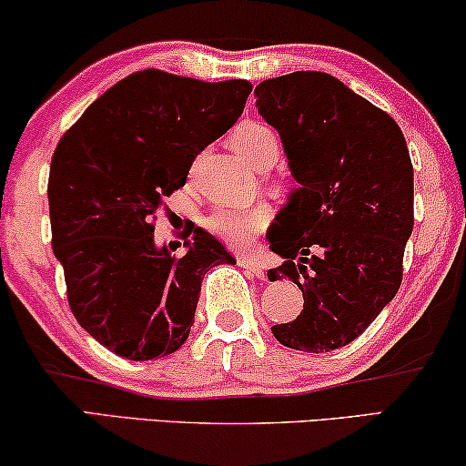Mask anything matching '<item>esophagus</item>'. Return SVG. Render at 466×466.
Here are the masks:
<instances>
[{
  "instance_id": "esophagus-1",
  "label": "esophagus",
  "mask_w": 466,
  "mask_h": 466,
  "mask_svg": "<svg viewBox=\"0 0 466 466\" xmlns=\"http://www.w3.org/2000/svg\"><path fill=\"white\" fill-rule=\"evenodd\" d=\"M238 264H240V268H245V270L251 272L253 277H258V279H264L266 277L264 268L258 264V259H253V258H238Z\"/></svg>"
}]
</instances>
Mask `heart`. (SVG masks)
I'll return each instance as SVG.
<instances>
[{
    "mask_svg": "<svg viewBox=\"0 0 466 466\" xmlns=\"http://www.w3.org/2000/svg\"><path fill=\"white\" fill-rule=\"evenodd\" d=\"M232 147L253 167H270L279 158V137L261 122H242L230 135ZM270 221L266 205L255 202L247 208H215L205 218V228L228 245L247 247L264 232Z\"/></svg>",
    "mask_w": 466,
    "mask_h": 466,
    "instance_id": "heart-1",
    "label": "heart"
}]
</instances>
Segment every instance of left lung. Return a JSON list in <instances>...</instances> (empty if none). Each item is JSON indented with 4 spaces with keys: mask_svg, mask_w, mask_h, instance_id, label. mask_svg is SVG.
Returning a JSON list of instances; mask_svg holds the SVG:
<instances>
[{
    "mask_svg": "<svg viewBox=\"0 0 466 466\" xmlns=\"http://www.w3.org/2000/svg\"><path fill=\"white\" fill-rule=\"evenodd\" d=\"M258 111L279 130L299 187L268 236L304 310L272 327L287 349L350 344L395 298L414 228V167L399 124L320 71L264 80Z\"/></svg>",
    "mask_w": 466,
    "mask_h": 466,
    "instance_id": "left-lung-1",
    "label": "left lung"
}]
</instances>
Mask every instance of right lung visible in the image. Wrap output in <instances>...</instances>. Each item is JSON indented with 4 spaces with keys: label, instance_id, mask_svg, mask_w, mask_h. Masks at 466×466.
<instances>
[{
    "label": "right lung",
    "instance_id": "right-lung-1",
    "mask_svg": "<svg viewBox=\"0 0 466 466\" xmlns=\"http://www.w3.org/2000/svg\"><path fill=\"white\" fill-rule=\"evenodd\" d=\"M251 88L137 71L58 141L48 179L52 251L77 323L117 357L149 361L179 350L205 274L236 261L194 226L177 258L156 247L154 228L196 156L238 120Z\"/></svg>",
    "mask_w": 466,
    "mask_h": 466
}]
</instances>
